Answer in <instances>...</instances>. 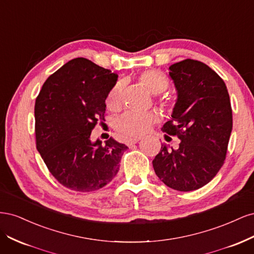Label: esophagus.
I'll use <instances>...</instances> for the list:
<instances>
[{
    "label": "esophagus",
    "instance_id": "34e87169",
    "mask_svg": "<svg viewBox=\"0 0 254 254\" xmlns=\"http://www.w3.org/2000/svg\"><path fill=\"white\" fill-rule=\"evenodd\" d=\"M140 141V139H133V140H130V141H127L126 142V144L128 145V146H132V145H134V144H136L137 142Z\"/></svg>",
    "mask_w": 254,
    "mask_h": 254
}]
</instances>
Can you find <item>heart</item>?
Returning a JSON list of instances; mask_svg holds the SVG:
<instances>
[{
	"label": "heart",
	"mask_w": 254,
	"mask_h": 254,
	"mask_svg": "<svg viewBox=\"0 0 254 254\" xmlns=\"http://www.w3.org/2000/svg\"><path fill=\"white\" fill-rule=\"evenodd\" d=\"M139 78L146 88L155 95L163 93L170 86V80L167 76L158 70L145 71L140 75ZM123 92H124L123 81H118L110 89L106 98V104L109 109L118 110L121 108L123 103ZM162 106L168 110H173L175 104L171 101H164L162 102ZM156 121L157 117L153 113L126 111L115 121L114 128L123 140L130 141L143 135Z\"/></svg>",
	"instance_id": "b5f03b06"
}]
</instances>
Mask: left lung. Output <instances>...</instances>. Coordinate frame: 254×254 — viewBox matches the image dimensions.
<instances>
[{
	"instance_id": "left-lung-1",
	"label": "left lung",
	"mask_w": 254,
	"mask_h": 254,
	"mask_svg": "<svg viewBox=\"0 0 254 254\" xmlns=\"http://www.w3.org/2000/svg\"><path fill=\"white\" fill-rule=\"evenodd\" d=\"M170 76L178 98L162 131L180 143L177 149L161 146L152 166L168 188L195 190L209 183L225 163L232 131L231 103L225 81L201 61L177 63L170 66Z\"/></svg>"
}]
</instances>
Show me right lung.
Segmentation results:
<instances>
[{"label":"right lung","mask_w":254,"mask_h":254,"mask_svg":"<svg viewBox=\"0 0 254 254\" xmlns=\"http://www.w3.org/2000/svg\"><path fill=\"white\" fill-rule=\"evenodd\" d=\"M118 77L86 58H75L43 83L35 104L36 146L61 186L93 191L117 176L128 147L112 137L105 145L92 142L91 132L105 121V101Z\"/></svg>","instance_id":"right-lung-1"}]
</instances>
